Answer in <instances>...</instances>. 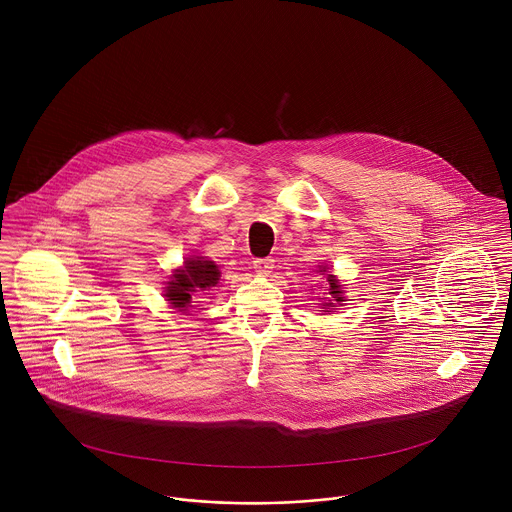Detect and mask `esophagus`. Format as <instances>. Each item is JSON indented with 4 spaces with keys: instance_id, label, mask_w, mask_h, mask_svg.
<instances>
[{
    "instance_id": "obj_1",
    "label": "esophagus",
    "mask_w": 512,
    "mask_h": 512,
    "mask_svg": "<svg viewBox=\"0 0 512 512\" xmlns=\"http://www.w3.org/2000/svg\"><path fill=\"white\" fill-rule=\"evenodd\" d=\"M252 264L258 274H270L274 268V258H254Z\"/></svg>"
}]
</instances>
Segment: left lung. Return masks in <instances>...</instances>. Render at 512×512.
Here are the masks:
<instances>
[{
	"label": "left lung",
	"mask_w": 512,
	"mask_h": 512,
	"mask_svg": "<svg viewBox=\"0 0 512 512\" xmlns=\"http://www.w3.org/2000/svg\"><path fill=\"white\" fill-rule=\"evenodd\" d=\"M325 272V270H323ZM327 282H329V288H331V295L335 297V301H343V297H339L343 290H341V286H339V282L335 280V276H331V274H327ZM331 301V299H329ZM325 305H329V307H335L333 303H325Z\"/></svg>",
	"instance_id": "left-lung-1"
}]
</instances>
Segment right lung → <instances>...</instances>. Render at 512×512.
I'll use <instances>...</instances> for the list:
<instances>
[{"mask_svg": "<svg viewBox=\"0 0 512 512\" xmlns=\"http://www.w3.org/2000/svg\"><path fill=\"white\" fill-rule=\"evenodd\" d=\"M219 280V270L215 262L209 260H187L183 270H177L173 274V280L167 286L165 297L171 301L173 307H179V311H185L191 303V293L215 286Z\"/></svg>", "mask_w": 512, "mask_h": 512, "instance_id": "add662e5", "label": "right lung"}]
</instances>
